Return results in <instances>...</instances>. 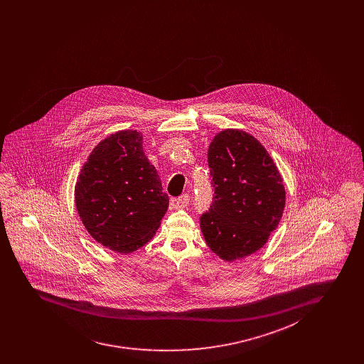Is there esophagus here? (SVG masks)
<instances>
[{
	"label": "esophagus",
	"mask_w": 364,
	"mask_h": 364,
	"mask_svg": "<svg viewBox=\"0 0 364 364\" xmlns=\"http://www.w3.org/2000/svg\"><path fill=\"white\" fill-rule=\"evenodd\" d=\"M172 201H173V207L176 210H184V208H187V205L189 204V195L188 193H183L181 196L173 198Z\"/></svg>",
	"instance_id": "esophagus-1"
}]
</instances>
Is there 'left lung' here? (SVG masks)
Returning <instances> with one entry per match:
<instances>
[{
    "label": "left lung",
    "instance_id": "1",
    "mask_svg": "<svg viewBox=\"0 0 364 364\" xmlns=\"http://www.w3.org/2000/svg\"><path fill=\"white\" fill-rule=\"evenodd\" d=\"M215 196L200 218L210 251L225 262L255 254L282 219L286 189L274 160L254 136L218 133L208 148Z\"/></svg>",
    "mask_w": 364,
    "mask_h": 364
}]
</instances>
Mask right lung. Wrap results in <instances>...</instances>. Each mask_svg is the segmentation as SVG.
Listing matches in <instances>:
<instances>
[{
	"label": "right lung",
	"mask_w": 364,
	"mask_h": 364,
	"mask_svg": "<svg viewBox=\"0 0 364 364\" xmlns=\"http://www.w3.org/2000/svg\"><path fill=\"white\" fill-rule=\"evenodd\" d=\"M78 216L104 247L131 254L154 237L169 204L137 131H119L100 141L75 187Z\"/></svg>",
	"instance_id": "right-lung-1"
}]
</instances>
